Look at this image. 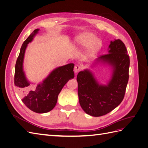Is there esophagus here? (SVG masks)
Listing matches in <instances>:
<instances>
[{
	"mask_svg": "<svg viewBox=\"0 0 148 148\" xmlns=\"http://www.w3.org/2000/svg\"><path fill=\"white\" fill-rule=\"evenodd\" d=\"M82 68L83 67L81 66V65H75V68H74V71L75 73H77L78 71H79L80 70H82Z\"/></svg>",
	"mask_w": 148,
	"mask_h": 148,
	"instance_id": "34e87169",
	"label": "esophagus"
}]
</instances>
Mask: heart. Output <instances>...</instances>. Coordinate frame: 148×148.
I'll return each instance as SVG.
<instances>
[{
	"label": "heart",
	"instance_id": "b5f03b06",
	"mask_svg": "<svg viewBox=\"0 0 148 148\" xmlns=\"http://www.w3.org/2000/svg\"><path fill=\"white\" fill-rule=\"evenodd\" d=\"M72 46L74 48L87 46L86 56L88 57H91L99 51L101 46V41L92 33H85L78 36L74 40Z\"/></svg>",
	"mask_w": 148,
	"mask_h": 148
}]
</instances>
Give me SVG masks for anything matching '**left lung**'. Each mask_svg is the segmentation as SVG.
Wrapping results in <instances>:
<instances>
[{"instance_id":"8db88e82","label":"left lung","mask_w":148,"mask_h":148,"mask_svg":"<svg viewBox=\"0 0 148 148\" xmlns=\"http://www.w3.org/2000/svg\"><path fill=\"white\" fill-rule=\"evenodd\" d=\"M108 52L93 63L112 67V73L107 84L98 83L88 69L79 71L77 77L79 104L93 117L104 115L116 108L123 99L128 82L130 58L124 43L120 39L110 41Z\"/></svg>"}]
</instances>
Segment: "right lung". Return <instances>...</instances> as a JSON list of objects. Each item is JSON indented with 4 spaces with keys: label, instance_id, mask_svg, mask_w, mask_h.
I'll return each mask as SVG.
<instances>
[{
    "label": "right lung",
    "instance_id": "obj_1",
    "mask_svg": "<svg viewBox=\"0 0 148 148\" xmlns=\"http://www.w3.org/2000/svg\"><path fill=\"white\" fill-rule=\"evenodd\" d=\"M39 30H34L22 44L15 65L14 82L25 106L34 112L43 114L54 108L62 89L69 80L74 78L75 65L69 64L57 67L36 86H29L31 83L23 70L25 53L28 44L33 41Z\"/></svg>",
    "mask_w": 148,
    "mask_h": 148
}]
</instances>
